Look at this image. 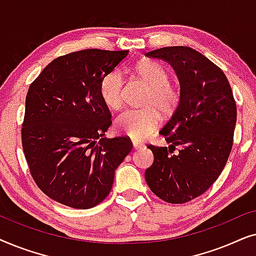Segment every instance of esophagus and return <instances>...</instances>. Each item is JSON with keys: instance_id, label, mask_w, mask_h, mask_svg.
<instances>
[{"instance_id": "1", "label": "esophagus", "mask_w": 256, "mask_h": 256, "mask_svg": "<svg viewBox=\"0 0 256 256\" xmlns=\"http://www.w3.org/2000/svg\"><path fill=\"white\" fill-rule=\"evenodd\" d=\"M132 148H134V149H142L143 146H144V144H143L142 142L136 141V140H132Z\"/></svg>"}]
</instances>
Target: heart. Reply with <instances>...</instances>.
Instances as JSON below:
<instances>
[{"instance_id":"heart-1","label":"heart","mask_w":256,"mask_h":256,"mask_svg":"<svg viewBox=\"0 0 256 256\" xmlns=\"http://www.w3.org/2000/svg\"><path fill=\"white\" fill-rule=\"evenodd\" d=\"M135 73L146 86L141 110H129L116 118V130L132 140L148 136L160 124V115L169 116L177 110L182 100L180 86L170 82L169 72L160 62L142 60L135 65ZM124 80L121 72L112 71L100 82V96L110 110H118L124 104Z\"/></svg>"}]
</instances>
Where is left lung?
Masks as SVG:
<instances>
[{
  "mask_svg": "<svg viewBox=\"0 0 256 256\" xmlns=\"http://www.w3.org/2000/svg\"><path fill=\"white\" fill-rule=\"evenodd\" d=\"M146 57L169 62L180 82L182 100L160 132L170 146L149 144L152 166L146 182L170 204L199 197L218 180L232 150L236 104L222 70L188 46H168ZM181 146L177 154L173 150Z\"/></svg>",
  "mask_w": 256,
  "mask_h": 256,
  "instance_id": "1",
  "label": "left lung"
}]
</instances>
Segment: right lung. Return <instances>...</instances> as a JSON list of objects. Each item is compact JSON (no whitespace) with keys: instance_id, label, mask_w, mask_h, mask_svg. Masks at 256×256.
<instances>
[{"instance_id":"add662e5","label":"right lung","mask_w":256,"mask_h":256,"mask_svg":"<svg viewBox=\"0 0 256 256\" xmlns=\"http://www.w3.org/2000/svg\"><path fill=\"white\" fill-rule=\"evenodd\" d=\"M128 51L87 48L56 58L31 82L22 146L34 183L48 197L90 208L110 194L130 138H102L112 115L100 82Z\"/></svg>"}]
</instances>
